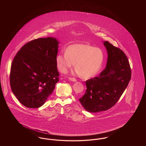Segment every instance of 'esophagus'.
Masks as SVG:
<instances>
[{"mask_svg":"<svg viewBox=\"0 0 146 146\" xmlns=\"http://www.w3.org/2000/svg\"><path fill=\"white\" fill-rule=\"evenodd\" d=\"M68 79H69V80H70V81L73 82H76V79L75 78H70V77Z\"/></svg>","mask_w":146,"mask_h":146,"instance_id":"esophagus-1","label":"esophagus"}]
</instances>
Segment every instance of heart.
Masks as SVG:
<instances>
[{
    "label": "heart",
    "mask_w": 146,
    "mask_h": 146,
    "mask_svg": "<svg viewBox=\"0 0 146 146\" xmlns=\"http://www.w3.org/2000/svg\"><path fill=\"white\" fill-rule=\"evenodd\" d=\"M104 59L102 50L86 44H74L56 57L58 69L66 73L76 63L75 73L84 79L95 76L100 70Z\"/></svg>",
    "instance_id": "obj_1"
}]
</instances>
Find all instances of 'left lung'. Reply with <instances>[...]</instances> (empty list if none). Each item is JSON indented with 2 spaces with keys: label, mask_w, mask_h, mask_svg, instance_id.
<instances>
[{
  "label": "left lung",
  "mask_w": 146,
  "mask_h": 146,
  "mask_svg": "<svg viewBox=\"0 0 146 146\" xmlns=\"http://www.w3.org/2000/svg\"><path fill=\"white\" fill-rule=\"evenodd\" d=\"M107 51L106 67L98 77L85 82L86 91L79 101L89 112L105 111L117 102L128 85L131 71L124 52L107 41L103 42Z\"/></svg>",
  "instance_id": "obj_1"
}]
</instances>
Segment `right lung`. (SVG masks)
<instances>
[{
    "label": "right lung",
    "instance_id": "obj_1",
    "mask_svg": "<svg viewBox=\"0 0 146 146\" xmlns=\"http://www.w3.org/2000/svg\"><path fill=\"white\" fill-rule=\"evenodd\" d=\"M59 43L54 37L35 39L23 45L14 57L10 86L25 107H41L54 90L59 76L56 62Z\"/></svg>",
    "mask_w": 146,
    "mask_h": 146
}]
</instances>
